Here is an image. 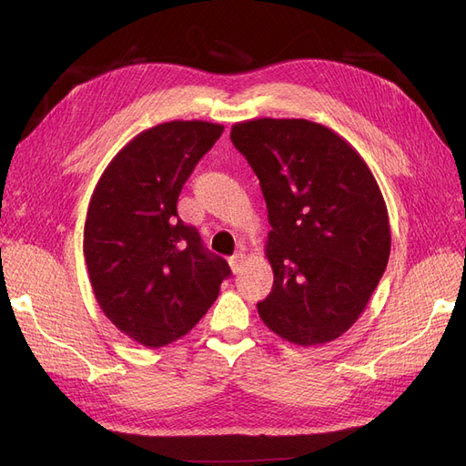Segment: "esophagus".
<instances>
[{"instance_id":"obj_1","label":"esophagus","mask_w":466,"mask_h":466,"mask_svg":"<svg viewBox=\"0 0 466 466\" xmlns=\"http://www.w3.org/2000/svg\"><path fill=\"white\" fill-rule=\"evenodd\" d=\"M243 264H245V255H243V252H237V255H233V257L229 258V266H231V270H233L235 274H237L238 270H241Z\"/></svg>"}]
</instances>
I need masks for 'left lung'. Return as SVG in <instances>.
Returning a JSON list of instances; mask_svg holds the SVG:
<instances>
[{
  "label": "left lung",
  "instance_id": "8db88e82",
  "mask_svg": "<svg viewBox=\"0 0 466 466\" xmlns=\"http://www.w3.org/2000/svg\"><path fill=\"white\" fill-rule=\"evenodd\" d=\"M231 142L260 180L274 286L262 322L298 346L342 336L368 307L390 255V225L370 165L305 118L237 122Z\"/></svg>",
  "mask_w": 466,
  "mask_h": 466
}]
</instances>
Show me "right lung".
<instances>
[{
  "label": "right lung",
  "instance_id": "1",
  "mask_svg": "<svg viewBox=\"0 0 466 466\" xmlns=\"http://www.w3.org/2000/svg\"><path fill=\"white\" fill-rule=\"evenodd\" d=\"M221 132L206 120L153 126L112 157L93 190L83 255L95 299L142 346L161 348L190 332L231 274L177 214L182 185Z\"/></svg>",
  "mask_w": 466,
  "mask_h": 466
}]
</instances>
